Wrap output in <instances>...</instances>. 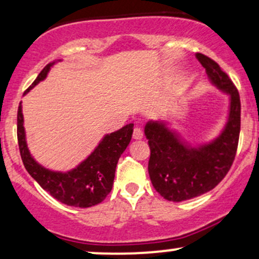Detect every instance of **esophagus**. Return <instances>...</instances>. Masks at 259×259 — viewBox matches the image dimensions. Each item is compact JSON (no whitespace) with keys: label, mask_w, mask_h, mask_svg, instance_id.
Segmentation results:
<instances>
[{"label":"esophagus","mask_w":259,"mask_h":259,"mask_svg":"<svg viewBox=\"0 0 259 259\" xmlns=\"http://www.w3.org/2000/svg\"><path fill=\"white\" fill-rule=\"evenodd\" d=\"M133 138L135 139V140H140V139L144 138V132L141 130V127L136 126L134 129V133H133Z\"/></svg>","instance_id":"obj_1"}]
</instances>
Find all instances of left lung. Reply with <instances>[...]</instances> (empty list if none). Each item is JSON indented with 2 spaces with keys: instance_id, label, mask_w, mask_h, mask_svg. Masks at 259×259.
I'll return each instance as SVG.
<instances>
[{
  "instance_id": "obj_1",
  "label": "left lung",
  "mask_w": 259,
  "mask_h": 259,
  "mask_svg": "<svg viewBox=\"0 0 259 259\" xmlns=\"http://www.w3.org/2000/svg\"><path fill=\"white\" fill-rule=\"evenodd\" d=\"M212 84L229 95V115L224 129L212 141L192 146L166 121L145 125L151 155L149 175L153 188L169 201L193 199L215 187L231 168L241 129V102L237 88L214 60L197 54Z\"/></svg>"
}]
</instances>
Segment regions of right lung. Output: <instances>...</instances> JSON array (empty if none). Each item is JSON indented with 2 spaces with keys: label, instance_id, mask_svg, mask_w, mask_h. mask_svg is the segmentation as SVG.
I'll use <instances>...</instances> for the list:
<instances>
[{
  "label": "right lung",
  "instance_id": "obj_1",
  "mask_svg": "<svg viewBox=\"0 0 259 259\" xmlns=\"http://www.w3.org/2000/svg\"><path fill=\"white\" fill-rule=\"evenodd\" d=\"M55 62H50L41 70L24 95L39 82L47 78L48 72ZM23 123L21 102L17 113V138L19 152L25 169L42 189L61 203L75 208H90L102 203L107 198L112 190L119 157L132 140L134 124L130 123L114 133L104 135L93 152L77 167L67 172H59L45 168L34 160L28 150Z\"/></svg>",
  "mask_w": 259,
  "mask_h": 259
}]
</instances>
